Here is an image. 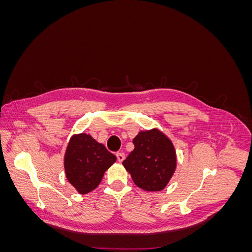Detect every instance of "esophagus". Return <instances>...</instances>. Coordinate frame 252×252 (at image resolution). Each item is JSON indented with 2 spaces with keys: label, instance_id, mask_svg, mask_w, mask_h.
<instances>
[{
  "label": "esophagus",
  "instance_id": "obj_1",
  "mask_svg": "<svg viewBox=\"0 0 252 252\" xmlns=\"http://www.w3.org/2000/svg\"><path fill=\"white\" fill-rule=\"evenodd\" d=\"M117 158H118V161L120 163L123 162L124 158H125V155L123 154V152H118V154H117Z\"/></svg>",
  "mask_w": 252,
  "mask_h": 252
}]
</instances>
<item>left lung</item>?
<instances>
[{
	"label": "left lung",
	"instance_id": "1",
	"mask_svg": "<svg viewBox=\"0 0 252 252\" xmlns=\"http://www.w3.org/2000/svg\"><path fill=\"white\" fill-rule=\"evenodd\" d=\"M134 149L123 161L134 184L146 191H161L177 168V154L171 140L158 128L140 131Z\"/></svg>",
	"mask_w": 252,
	"mask_h": 252
}]
</instances>
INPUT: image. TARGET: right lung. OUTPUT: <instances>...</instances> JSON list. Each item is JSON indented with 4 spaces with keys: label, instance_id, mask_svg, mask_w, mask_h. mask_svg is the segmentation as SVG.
Wrapping results in <instances>:
<instances>
[{
    "label": "right lung",
    "instance_id": "add662e5",
    "mask_svg": "<svg viewBox=\"0 0 252 252\" xmlns=\"http://www.w3.org/2000/svg\"><path fill=\"white\" fill-rule=\"evenodd\" d=\"M116 161V156L90 134H73L64 156L66 178L80 194H86L98 186Z\"/></svg>",
    "mask_w": 252,
    "mask_h": 252
}]
</instances>
